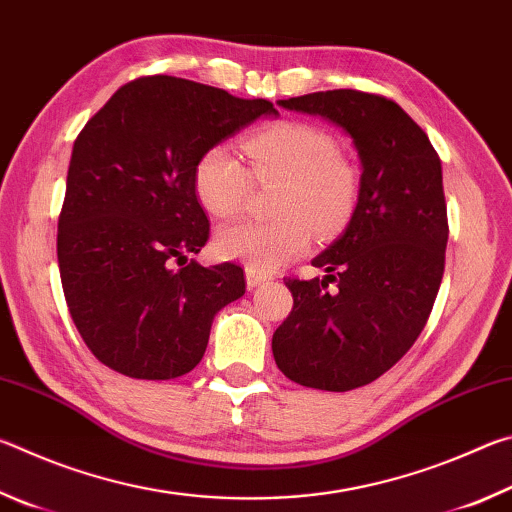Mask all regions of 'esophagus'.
I'll list each match as a JSON object with an SVG mask.
<instances>
[{"instance_id":"esophagus-1","label":"esophagus","mask_w":512,"mask_h":512,"mask_svg":"<svg viewBox=\"0 0 512 512\" xmlns=\"http://www.w3.org/2000/svg\"><path fill=\"white\" fill-rule=\"evenodd\" d=\"M266 280H268L266 273L257 271V268H253V266H246V284H248V289H255V287H259V284H264Z\"/></svg>"}]
</instances>
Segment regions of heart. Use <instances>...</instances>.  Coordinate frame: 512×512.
I'll use <instances>...</instances> for the list:
<instances>
[{"mask_svg":"<svg viewBox=\"0 0 512 512\" xmlns=\"http://www.w3.org/2000/svg\"><path fill=\"white\" fill-rule=\"evenodd\" d=\"M244 160L225 144H214L196 162L198 201L214 216H235L246 207L257 183H280L271 221H239L214 237L216 253L246 262L257 271H273L302 257L318 235L341 228L357 201L359 180L339 144L323 128L307 121H277L244 142Z\"/></svg>","mask_w":512,"mask_h":512,"instance_id":"1","label":"heart"}]
</instances>
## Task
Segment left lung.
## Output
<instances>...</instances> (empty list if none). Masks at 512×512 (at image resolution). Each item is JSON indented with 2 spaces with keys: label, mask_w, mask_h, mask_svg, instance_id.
<instances>
[{
  "label": "left lung",
  "mask_w": 512,
  "mask_h": 512,
  "mask_svg": "<svg viewBox=\"0 0 512 512\" xmlns=\"http://www.w3.org/2000/svg\"><path fill=\"white\" fill-rule=\"evenodd\" d=\"M277 103L343 128L361 180L343 235L311 259L327 275L287 282L293 309L275 329L273 357L300 386L352 391L391 370L427 325L449 237L443 167L391 99L327 90Z\"/></svg>",
  "instance_id": "obj_1"
}]
</instances>
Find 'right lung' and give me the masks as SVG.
Here are the masks:
<instances>
[{
  "label": "right lung",
  "mask_w": 512,
  "mask_h": 512,
  "mask_svg": "<svg viewBox=\"0 0 512 512\" xmlns=\"http://www.w3.org/2000/svg\"><path fill=\"white\" fill-rule=\"evenodd\" d=\"M262 115L277 117L271 101L158 74L119 88L76 137L58 268L74 325L108 368L185 375L203 359L214 316L244 296L239 266L184 262L210 237L198 158Z\"/></svg>",
  "instance_id": "add662e5"
}]
</instances>
